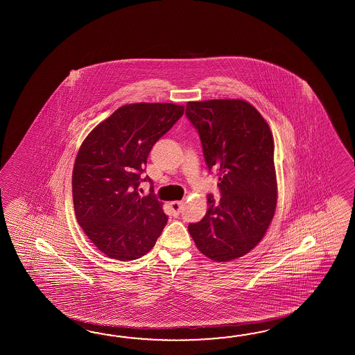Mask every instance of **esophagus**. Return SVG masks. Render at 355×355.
I'll list each match as a JSON object with an SVG mask.
<instances>
[{"instance_id": "obj_1", "label": "esophagus", "mask_w": 355, "mask_h": 355, "mask_svg": "<svg viewBox=\"0 0 355 355\" xmlns=\"http://www.w3.org/2000/svg\"><path fill=\"white\" fill-rule=\"evenodd\" d=\"M170 207H171V209H173V213H174L175 216H178V214L182 211L184 203H182V202H171Z\"/></svg>"}]
</instances>
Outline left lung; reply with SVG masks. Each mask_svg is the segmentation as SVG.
Returning <instances> with one entry per match:
<instances>
[{
  "label": "left lung",
  "mask_w": 355,
  "mask_h": 355,
  "mask_svg": "<svg viewBox=\"0 0 355 355\" xmlns=\"http://www.w3.org/2000/svg\"><path fill=\"white\" fill-rule=\"evenodd\" d=\"M187 116L198 129L207 166L218 170L220 198L207 196V213L190 223L198 250L217 263L246 255L272 223L278 184L269 124L241 98L189 101Z\"/></svg>",
  "instance_id": "left-lung-1"
}]
</instances>
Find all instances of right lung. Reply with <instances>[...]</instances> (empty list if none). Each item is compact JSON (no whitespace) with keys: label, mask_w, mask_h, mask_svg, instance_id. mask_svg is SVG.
Listing matches in <instances>:
<instances>
[{"label":"right lung","mask_w":355,"mask_h":355,"mask_svg":"<svg viewBox=\"0 0 355 355\" xmlns=\"http://www.w3.org/2000/svg\"><path fill=\"white\" fill-rule=\"evenodd\" d=\"M182 114L184 106L173 103L127 104L83 139L72 173L76 219L106 257H144L166 225L162 203L139 196L138 187L153 144Z\"/></svg>","instance_id":"add662e5"}]
</instances>
